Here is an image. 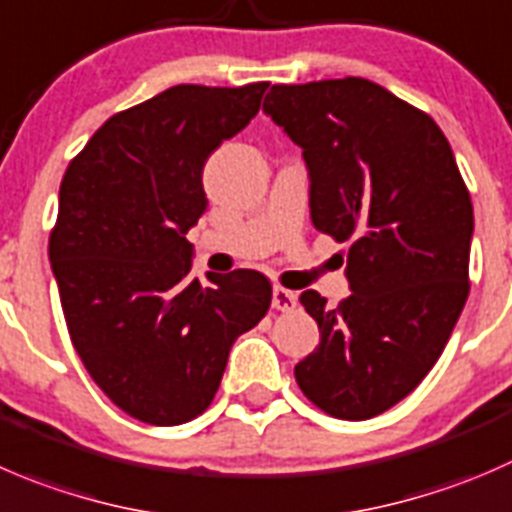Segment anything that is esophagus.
Returning a JSON list of instances; mask_svg holds the SVG:
<instances>
[{
	"label": "esophagus",
	"instance_id": "34e87169",
	"mask_svg": "<svg viewBox=\"0 0 512 512\" xmlns=\"http://www.w3.org/2000/svg\"><path fill=\"white\" fill-rule=\"evenodd\" d=\"M272 307L280 312H290L297 307V295L292 290H285V287L277 285L275 290H272Z\"/></svg>",
	"mask_w": 512,
	"mask_h": 512
}]
</instances>
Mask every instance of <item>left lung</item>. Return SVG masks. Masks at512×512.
Wrapping results in <instances>:
<instances>
[{"mask_svg": "<svg viewBox=\"0 0 512 512\" xmlns=\"http://www.w3.org/2000/svg\"><path fill=\"white\" fill-rule=\"evenodd\" d=\"M262 109L302 147L312 225L350 245V295H300L320 345L295 380L332 418H375L433 370L463 312L470 192L433 117L370 79L272 84Z\"/></svg>", "mask_w": 512, "mask_h": 512, "instance_id": "1", "label": "left lung"}]
</instances>
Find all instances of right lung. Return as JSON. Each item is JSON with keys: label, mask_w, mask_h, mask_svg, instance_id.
Listing matches in <instances>:
<instances>
[{"label": "right lung", "mask_w": 512, "mask_h": 512, "mask_svg": "<svg viewBox=\"0 0 512 512\" xmlns=\"http://www.w3.org/2000/svg\"><path fill=\"white\" fill-rule=\"evenodd\" d=\"M267 82L177 84L112 114L69 162L49 262L69 337L99 390L142 423L205 413L230 347L267 315L255 270L190 280L205 162L245 130Z\"/></svg>", "instance_id": "1"}]
</instances>
